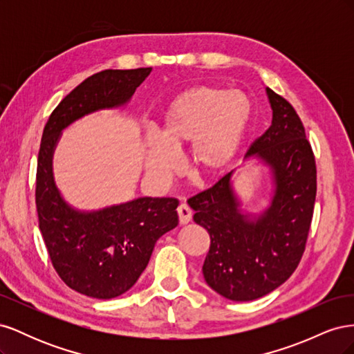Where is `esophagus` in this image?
Instances as JSON below:
<instances>
[{
  "mask_svg": "<svg viewBox=\"0 0 354 354\" xmlns=\"http://www.w3.org/2000/svg\"><path fill=\"white\" fill-rule=\"evenodd\" d=\"M178 221L180 224H187L192 220V209L186 205V203H180L177 208Z\"/></svg>",
  "mask_w": 354,
  "mask_h": 354,
  "instance_id": "esophagus-1",
  "label": "esophagus"
}]
</instances>
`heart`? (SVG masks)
Returning a JSON list of instances; mask_svg holds the SVG:
<instances>
[{"mask_svg": "<svg viewBox=\"0 0 354 354\" xmlns=\"http://www.w3.org/2000/svg\"><path fill=\"white\" fill-rule=\"evenodd\" d=\"M252 104L242 91L198 85L171 100L159 127V137L145 143V171L164 185L178 171L177 156L187 151L190 173L216 180L229 168L242 146Z\"/></svg>", "mask_w": 354, "mask_h": 354, "instance_id": "1", "label": "heart"}]
</instances>
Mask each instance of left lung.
Masks as SVG:
<instances>
[{"mask_svg":"<svg viewBox=\"0 0 354 354\" xmlns=\"http://www.w3.org/2000/svg\"><path fill=\"white\" fill-rule=\"evenodd\" d=\"M272 125L245 158L270 169L273 195L260 214L243 212L232 185L234 171L187 203L209 233L202 266L207 283L232 301H252L281 286L301 260L316 199L315 155L291 103L266 88Z\"/></svg>","mask_w":354,"mask_h":354,"instance_id":"1","label":"left lung"}]
</instances>
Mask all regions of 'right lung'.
<instances>
[{
  "label": "right lung",
  "mask_w": 354,
  "mask_h": 354,
  "mask_svg": "<svg viewBox=\"0 0 354 354\" xmlns=\"http://www.w3.org/2000/svg\"><path fill=\"white\" fill-rule=\"evenodd\" d=\"M151 72L91 75L59 103L42 133L35 189L39 230L60 279L91 298L120 297L137 282L156 241L178 224V201L145 196L95 211L77 209L56 186L53 155L66 127L93 112L125 106Z\"/></svg>",
  "instance_id": "obj_1"
}]
</instances>
